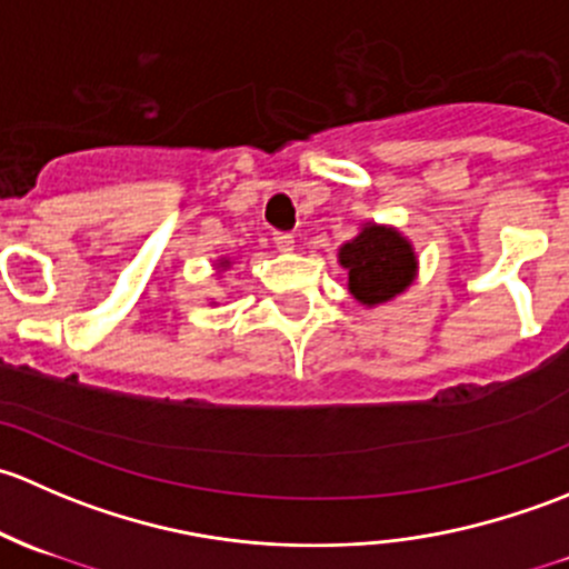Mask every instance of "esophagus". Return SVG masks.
<instances>
[{
    "mask_svg": "<svg viewBox=\"0 0 569 569\" xmlns=\"http://www.w3.org/2000/svg\"><path fill=\"white\" fill-rule=\"evenodd\" d=\"M272 242H274V248L283 250V252L295 250V237H291V233H286V231H274Z\"/></svg>",
    "mask_w": 569,
    "mask_h": 569,
    "instance_id": "obj_1",
    "label": "esophagus"
}]
</instances>
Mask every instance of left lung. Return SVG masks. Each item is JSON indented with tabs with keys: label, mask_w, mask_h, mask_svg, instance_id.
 Returning a JSON list of instances; mask_svg holds the SVG:
<instances>
[{
	"label": "left lung",
	"mask_w": 569,
	"mask_h": 569,
	"mask_svg": "<svg viewBox=\"0 0 569 569\" xmlns=\"http://www.w3.org/2000/svg\"><path fill=\"white\" fill-rule=\"evenodd\" d=\"M349 272V291L363 306H377L401 295L416 278V252L393 228L366 226L338 252Z\"/></svg>",
	"instance_id": "left-lung-1"
}]
</instances>
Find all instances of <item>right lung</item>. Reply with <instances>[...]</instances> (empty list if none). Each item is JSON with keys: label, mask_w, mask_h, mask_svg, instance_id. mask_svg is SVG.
<instances>
[{"label": "right lung", "mask_w": 569, "mask_h": 569, "mask_svg": "<svg viewBox=\"0 0 569 569\" xmlns=\"http://www.w3.org/2000/svg\"><path fill=\"white\" fill-rule=\"evenodd\" d=\"M226 263H228V261H222V267H226Z\"/></svg>", "instance_id": "obj_1"}]
</instances>
